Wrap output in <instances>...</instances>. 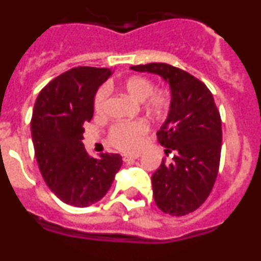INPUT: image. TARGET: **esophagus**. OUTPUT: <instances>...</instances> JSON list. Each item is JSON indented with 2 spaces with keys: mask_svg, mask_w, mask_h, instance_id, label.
I'll return each instance as SVG.
<instances>
[{
  "mask_svg": "<svg viewBox=\"0 0 261 261\" xmlns=\"http://www.w3.org/2000/svg\"><path fill=\"white\" fill-rule=\"evenodd\" d=\"M137 158H140V154H133V155H130V154H125V155H123V161L126 163L133 162V161Z\"/></svg>",
  "mask_w": 261,
  "mask_h": 261,
  "instance_id": "esophagus-1",
  "label": "esophagus"
}]
</instances>
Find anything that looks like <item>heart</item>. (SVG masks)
<instances>
[{"label": "heart", "instance_id": "1", "mask_svg": "<svg viewBox=\"0 0 261 261\" xmlns=\"http://www.w3.org/2000/svg\"><path fill=\"white\" fill-rule=\"evenodd\" d=\"M120 89L136 102H141L144 110L154 115L162 114L168 107V96L165 91H153L154 86L150 80L145 77H130L120 85ZM108 90L106 87L98 90L94 98V107L98 114H102L107 105ZM149 126L145 121L120 123L114 125L110 130V142L115 147L123 151L138 150L144 144Z\"/></svg>", "mask_w": 261, "mask_h": 261}]
</instances>
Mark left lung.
Masks as SVG:
<instances>
[{
  "label": "left lung",
  "instance_id": "1",
  "mask_svg": "<svg viewBox=\"0 0 261 261\" xmlns=\"http://www.w3.org/2000/svg\"><path fill=\"white\" fill-rule=\"evenodd\" d=\"M153 73L170 85L167 119L156 132L158 142L172 153L151 175L153 196L170 216H186L201 206L218 174L222 145L221 116L209 89L196 77L165 62L130 66Z\"/></svg>",
  "mask_w": 261,
  "mask_h": 261
}]
</instances>
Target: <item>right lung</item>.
Segmentation results:
<instances>
[{
    "instance_id": "right-lung-1",
    "label": "right lung",
    "mask_w": 261,
    "mask_h": 261,
    "mask_svg": "<svg viewBox=\"0 0 261 261\" xmlns=\"http://www.w3.org/2000/svg\"><path fill=\"white\" fill-rule=\"evenodd\" d=\"M111 74L107 68L70 69L41 90L32 111L31 136L41 176L62 202L77 208L102 200L123 165L119 154L89 155L82 142L96 91Z\"/></svg>"
}]
</instances>
